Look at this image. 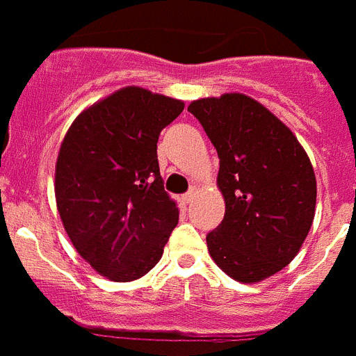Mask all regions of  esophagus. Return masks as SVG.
<instances>
[{
  "mask_svg": "<svg viewBox=\"0 0 356 356\" xmlns=\"http://www.w3.org/2000/svg\"><path fill=\"white\" fill-rule=\"evenodd\" d=\"M196 197H197V191H196V188H193V191H188V193L185 194L184 201H185V203H187V205H191V203H193V201L196 200Z\"/></svg>",
  "mask_w": 356,
  "mask_h": 356,
  "instance_id": "34e87169",
  "label": "esophagus"
}]
</instances>
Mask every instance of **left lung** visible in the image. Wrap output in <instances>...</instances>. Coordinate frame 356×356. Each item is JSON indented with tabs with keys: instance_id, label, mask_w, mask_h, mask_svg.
Wrapping results in <instances>:
<instances>
[{
	"instance_id": "obj_1",
	"label": "left lung",
	"mask_w": 356,
	"mask_h": 356,
	"mask_svg": "<svg viewBox=\"0 0 356 356\" xmlns=\"http://www.w3.org/2000/svg\"><path fill=\"white\" fill-rule=\"evenodd\" d=\"M188 112L219 155L225 219L207 235L213 262L241 284H259L294 260L316 216L312 162L291 128L241 92L201 97Z\"/></svg>"
}]
</instances>
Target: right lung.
<instances>
[{
    "instance_id": "obj_1",
    "label": "right lung",
    "mask_w": 356,
    "mask_h": 356,
    "mask_svg": "<svg viewBox=\"0 0 356 356\" xmlns=\"http://www.w3.org/2000/svg\"><path fill=\"white\" fill-rule=\"evenodd\" d=\"M184 106L143 87H122L80 112L62 140L56 209L74 250L106 280L143 278L178 225L156 143Z\"/></svg>"
}]
</instances>
